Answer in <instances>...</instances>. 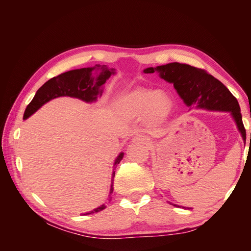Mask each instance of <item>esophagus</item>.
Instances as JSON below:
<instances>
[{"label":"esophagus","mask_w":251,"mask_h":251,"mask_svg":"<svg viewBox=\"0 0 251 251\" xmlns=\"http://www.w3.org/2000/svg\"><path fill=\"white\" fill-rule=\"evenodd\" d=\"M134 141L148 143V142H150V139L148 137H146V136H143V135H137L136 137H134Z\"/></svg>","instance_id":"esophagus-1"}]
</instances>
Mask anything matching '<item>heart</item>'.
<instances>
[{"instance_id":"b5f03b06","label":"heart","mask_w":251,"mask_h":251,"mask_svg":"<svg viewBox=\"0 0 251 251\" xmlns=\"http://www.w3.org/2000/svg\"><path fill=\"white\" fill-rule=\"evenodd\" d=\"M119 109L128 118L146 115L151 123H157L169 115L173 101L171 96L162 90L136 88L126 93L119 100Z\"/></svg>"}]
</instances>
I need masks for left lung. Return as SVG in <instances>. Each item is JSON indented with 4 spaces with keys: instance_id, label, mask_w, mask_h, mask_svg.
Segmentation results:
<instances>
[{
    "instance_id": "8db88e82",
    "label": "left lung",
    "mask_w": 251,
    "mask_h": 251,
    "mask_svg": "<svg viewBox=\"0 0 251 251\" xmlns=\"http://www.w3.org/2000/svg\"><path fill=\"white\" fill-rule=\"evenodd\" d=\"M155 71L160 73L161 78L174 83L175 89L187 105L197 102L199 108L230 111L243 140L246 141V130L243 125L237 98L221 81L204 69L187 64L171 63L157 68L151 67L144 70V73H154Z\"/></svg>"
}]
</instances>
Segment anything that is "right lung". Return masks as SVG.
Listing matches in <instances>:
<instances>
[{"mask_svg":"<svg viewBox=\"0 0 251 251\" xmlns=\"http://www.w3.org/2000/svg\"><path fill=\"white\" fill-rule=\"evenodd\" d=\"M112 74H114V69H109L108 66L95 65L91 68H82V69L68 71L58 75V76L52 77L37 90L33 100L27 105L24 113V119L31 116L44 103L59 96L76 97L87 102L96 100L97 95L101 94L100 87L107 81ZM123 157L124 153H121L116 158L115 164H114L115 168L121 161ZM114 176H115V172L113 173L112 176L110 196L113 193ZM105 207H107V205L102 204L101 206L95 208L90 214L100 211Z\"/></svg>","mask_w":251,"mask_h":251,"instance_id":"add662e5","label":"right lung"}]
</instances>
